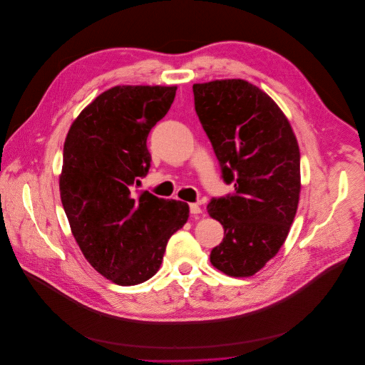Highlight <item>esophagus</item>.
Returning <instances> with one entry per match:
<instances>
[{
	"mask_svg": "<svg viewBox=\"0 0 365 365\" xmlns=\"http://www.w3.org/2000/svg\"><path fill=\"white\" fill-rule=\"evenodd\" d=\"M190 212H191L192 215H198V213H201L202 210L200 208V205H197V204H190Z\"/></svg>",
	"mask_w": 365,
	"mask_h": 365,
	"instance_id": "1",
	"label": "esophagus"
}]
</instances>
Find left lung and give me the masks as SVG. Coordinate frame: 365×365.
<instances>
[{
    "label": "left lung",
    "mask_w": 365,
    "mask_h": 365,
    "mask_svg": "<svg viewBox=\"0 0 365 365\" xmlns=\"http://www.w3.org/2000/svg\"><path fill=\"white\" fill-rule=\"evenodd\" d=\"M200 122L226 184L208 213L225 229L210 262L230 277L260 271L284 245L301 192V155L292 128L264 91L245 80L194 84Z\"/></svg>",
    "instance_id": "1"
}]
</instances>
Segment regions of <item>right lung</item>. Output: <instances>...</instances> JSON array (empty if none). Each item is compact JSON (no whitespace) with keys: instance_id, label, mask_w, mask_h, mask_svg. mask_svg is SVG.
I'll list each match as a JSON object with an SVG mask.
<instances>
[{"instance_id":"right-lung-1","label":"right lung","mask_w":365,"mask_h":365,"mask_svg":"<svg viewBox=\"0 0 365 365\" xmlns=\"http://www.w3.org/2000/svg\"><path fill=\"white\" fill-rule=\"evenodd\" d=\"M177 87L118 86L73 122L63 149L60 197L84 257L123 287L152 278L171 235L184 226L185 202L145 191L152 156L148 136L165 116Z\"/></svg>"}]
</instances>
